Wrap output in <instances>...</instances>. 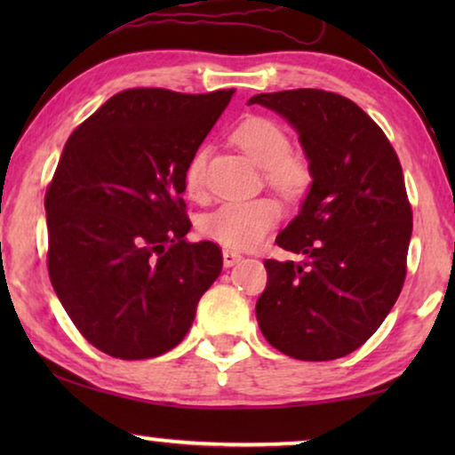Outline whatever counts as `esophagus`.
I'll return each instance as SVG.
<instances>
[{
	"instance_id": "esophagus-1",
	"label": "esophagus",
	"mask_w": 455,
	"mask_h": 455,
	"mask_svg": "<svg viewBox=\"0 0 455 455\" xmlns=\"http://www.w3.org/2000/svg\"><path fill=\"white\" fill-rule=\"evenodd\" d=\"M240 259H242V254L232 251V248H226V251H223V265L226 267H234Z\"/></svg>"
}]
</instances>
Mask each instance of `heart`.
Segmentation results:
<instances>
[{"mask_svg": "<svg viewBox=\"0 0 455 455\" xmlns=\"http://www.w3.org/2000/svg\"><path fill=\"white\" fill-rule=\"evenodd\" d=\"M232 139L254 164L273 190L288 201H298L313 184V167L304 155L290 151L291 140L282 124L263 116H251L234 128ZM204 164L207 151L198 148L184 170V188L190 198L204 195ZM282 217L279 204L269 196L228 201L211 211L198 223L207 240L226 248H252Z\"/></svg>", "mask_w": 455, "mask_h": 455, "instance_id": "obj_1", "label": "heart"}]
</instances>
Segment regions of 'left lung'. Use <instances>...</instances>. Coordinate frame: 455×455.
Listing matches in <instances>:
<instances>
[{"instance_id": "1", "label": "left lung", "mask_w": 455, "mask_h": 455, "mask_svg": "<svg viewBox=\"0 0 455 455\" xmlns=\"http://www.w3.org/2000/svg\"><path fill=\"white\" fill-rule=\"evenodd\" d=\"M254 103L298 130L313 167L300 215L275 240L302 260H265L259 327L296 360L341 358L377 331L406 279L412 207L400 159L371 116L338 92H260Z\"/></svg>"}]
</instances>
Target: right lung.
Returning <instances> with one entry per match:
<instances>
[{"instance_id":"1","label":"right lung","mask_w":455,"mask_h":455,"mask_svg":"<svg viewBox=\"0 0 455 455\" xmlns=\"http://www.w3.org/2000/svg\"><path fill=\"white\" fill-rule=\"evenodd\" d=\"M235 89H128L68 139L45 192L47 271L97 350L147 360L176 347L220 277L221 248L188 242L184 170Z\"/></svg>"}]
</instances>
